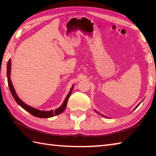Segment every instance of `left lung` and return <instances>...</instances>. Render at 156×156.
<instances>
[{
	"label": "left lung",
	"instance_id": "left-lung-1",
	"mask_svg": "<svg viewBox=\"0 0 156 156\" xmlns=\"http://www.w3.org/2000/svg\"><path fill=\"white\" fill-rule=\"evenodd\" d=\"M11 61H12V60L9 59L8 62H7V82H8L9 88L10 91H11L12 96H13V98H14L15 101L17 102L18 105H20V106L22 107L23 109H24L25 111H27V112L31 113V115L35 116V117L41 118H51L54 115H58V114H60V113H61L62 112H64V110L66 108V106H67L69 98L70 97V95H71V94H72V91L73 90V85L72 87V88H71L70 91L69 92V94H67V97L65 98V100H64V102H63L62 105L59 108H58V109H56L55 111L51 110V111H49V112H45V111H40L39 109H36V108L30 107V106H29V105H27V104H25L24 102H23L22 100L19 98V97L18 96V95L16 94V91L14 89V86H13V84L12 83L11 78H10V73H11V65H12Z\"/></svg>",
	"mask_w": 156,
	"mask_h": 156
}]
</instances>
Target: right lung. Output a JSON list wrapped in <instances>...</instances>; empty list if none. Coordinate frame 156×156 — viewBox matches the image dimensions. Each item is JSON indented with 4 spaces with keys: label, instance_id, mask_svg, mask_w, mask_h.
Returning a JSON list of instances; mask_svg holds the SVG:
<instances>
[{
    "label": "right lung",
    "instance_id": "1",
    "mask_svg": "<svg viewBox=\"0 0 156 156\" xmlns=\"http://www.w3.org/2000/svg\"><path fill=\"white\" fill-rule=\"evenodd\" d=\"M97 113H98V112H97ZM103 116H104V115H103Z\"/></svg>",
    "mask_w": 156,
    "mask_h": 156
}]
</instances>
